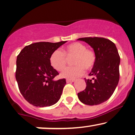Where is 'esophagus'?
<instances>
[{
    "instance_id": "esophagus-1",
    "label": "esophagus",
    "mask_w": 135,
    "mask_h": 135,
    "mask_svg": "<svg viewBox=\"0 0 135 135\" xmlns=\"http://www.w3.org/2000/svg\"><path fill=\"white\" fill-rule=\"evenodd\" d=\"M75 79H66V83H73V82L75 81Z\"/></svg>"
}]
</instances>
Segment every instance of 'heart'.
<instances>
[{"label": "heart", "instance_id": "heart-1", "mask_svg": "<svg viewBox=\"0 0 135 135\" xmlns=\"http://www.w3.org/2000/svg\"><path fill=\"white\" fill-rule=\"evenodd\" d=\"M72 63L75 66L66 68L61 73L64 78L74 79L83 76L84 69L89 71L94 68L96 61L95 52L79 42H74L68 45L62 51H54L50 57V63L52 68L57 71L64 69L67 64V58H71Z\"/></svg>", "mask_w": 135, "mask_h": 135}]
</instances>
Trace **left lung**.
Here are the masks:
<instances>
[{"instance_id": "left-lung-1", "label": "left lung", "mask_w": 135, "mask_h": 135, "mask_svg": "<svg viewBox=\"0 0 135 135\" xmlns=\"http://www.w3.org/2000/svg\"><path fill=\"white\" fill-rule=\"evenodd\" d=\"M94 49L96 61L89 74L94 77L86 79L85 90L79 92V99L83 104L95 105L105 102L116 89L120 78V58L117 47L110 40L102 37L79 38Z\"/></svg>"}]
</instances>
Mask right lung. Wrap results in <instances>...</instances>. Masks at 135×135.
Masks as SVG:
<instances>
[{"instance_id": "add662e5", "label": "right lung", "mask_w": 135, "mask_h": 135, "mask_svg": "<svg viewBox=\"0 0 135 135\" xmlns=\"http://www.w3.org/2000/svg\"><path fill=\"white\" fill-rule=\"evenodd\" d=\"M66 41L38 42L26 46L17 57L15 78L20 93L36 107H48L60 99L66 82L54 78L59 74L50 63L54 51Z\"/></svg>"}]
</instances>
